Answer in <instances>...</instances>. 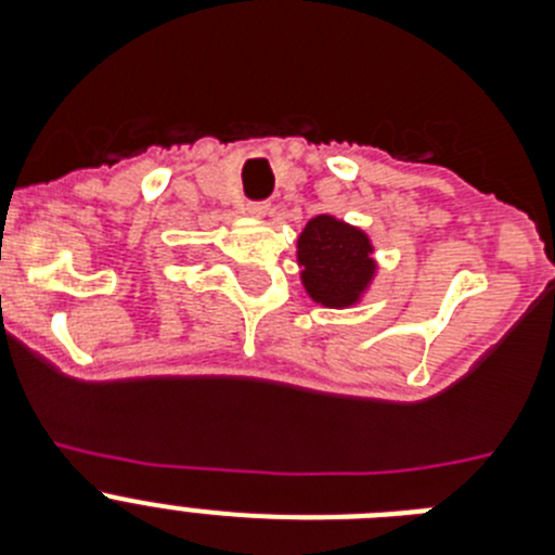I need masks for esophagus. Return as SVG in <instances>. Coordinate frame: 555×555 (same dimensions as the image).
<instances>
[{
  "label": "esophagus",
  "mask_w": 555,
  "mask_h": 555,
  "mask_svg": "<svg viewBox=\"0 0 555 555\" xmlns=\"http://www.w3.org/2000/svg\"><path fill=\"white\" fill-rule=\"evenodd\" d=\"M247 214L249 217H267L269 203H247Z\"/></svg>",
  "instance_id": "1"
}]
</instances>
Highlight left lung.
<instances>
[{
  "mask_svg": "<svg viewBox=\"0 0 555 555\" xmlns=\"http://www.w3.org/2000/svg\"><path fill=\"white\" fill-rule=\"evenodd\" d=\"M297 261L306 292L327 308L358 302L375 274L366 233L325 214L311 219L297 238Z\"/></svg>",
  "mask_w": 555,
  "mask_h": 555,
  "instance_id": "left-lung-1",
  "label": "left lung"
}]
</instances>
